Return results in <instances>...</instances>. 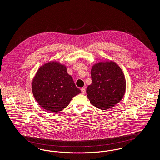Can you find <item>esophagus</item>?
<instances>
[{
  "label": "esophagus",
  "mask_w": 160,
  "mask_h": 160,
  "mask_svg": "<svg viewBox=\"0 0 160 160\" xmlns=\"http://www.w3.org/2000/svg\"><path fill=\"white\" fill-rule=\"evenodd\" d=\"M81 91H82V93L83 94H84L86 93V89H85V88H81Z\"/></svg>",
  "instance_id": "esophagus-1"
}]
</instances>
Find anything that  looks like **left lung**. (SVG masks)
<instances>
[{
	"label": "left lung",
	"mask_w": 160,
	"mask_h": 160,
	"mask_svg": "<svg viewBox=\"0 0 160 160\" xmlns=\"http://www.w3.org/2000/svg\"><path fill=\"white\" fill-rule=\"evenodd\" d=\"M92 83L86 89L92 105L105 110L122 100L126 80L122 69L113 61H101L92 67Z\"/></svg>",
	"instance_id": "8db88e82"
}]
</instances>
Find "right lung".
Wrapping results in <instances>:
<instances>
[{"instance_id": "obj_1", "label": "right lung", "mask_w": 160, "mask_h": 160, "mask_svg": "<svg viewBox=\"0 0 160 160\" xmlns=\"http://www.w3.org/2000/svg\"><path fill=\"white\" fill-rule=\"evenodd\" d=\"M32 90L38 104L53 113L68 106L81 91L68 74L67 67L59 62H48L38 69L32 82Z\"/></svg>"}]
</instances>
